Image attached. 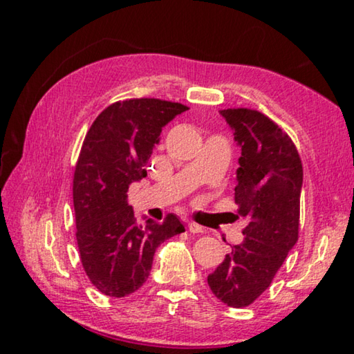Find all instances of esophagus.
Returning a JSON list of instances; mask_svg holds the SVG:
<instances>
[{"label": "esophagus", "instance_id": "1", "mask_svg": "<svg viewBox=\"0 0 354 354\" xmlns=\"http://www.w3.org/2000/svg\"><path fill=\"white\" fill-rule=\"evenodd\" d=\"M187 227H189L190 232H194V234H201V232L205 231V230H203V226H200L198 223H195V221H189Z\"/></svg>", "mask_w": 354, "mask_h": 354}]
</instances>
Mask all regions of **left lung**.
I'll use <instances>...</instances> for the list:
<instances>
[{
  "mask_svg": "<svg viewBox=\"0 0 354 354\" xmlns=\"http://www.w3.org/2000/svg\"><path fill=\"white\" fill-rule=\"evenodd\" d=\"M242 149L234 200L248 220L243 242L207 277L220 301L245 308L272 284L298 241L303 165L297 147L273 120L259 111L223 109Z\"/></svg>",
  "mask_w": 354,
  "mask_h": 354,
  "instance_id": "8db88e82",
  "label": "left lung"
}]
</instances>
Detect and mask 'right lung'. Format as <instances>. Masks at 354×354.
<instances>
[{"mask_svg": "<svg viewBox=\"0 0 354 354\" xmlns=\"http://www.w3.org/2000/svg\"><path fill=\"white\" fill-rule=\"evenodd\" d=\"M187 109L158 98L117 101L87 131L73 176L76 241L84 272L107 297L122 298L142 287L156 248L185 231L175 214L162 223L137 225L128 189L147 176L162 128Z\"/></svg>", "mask_w": 354, "mask_h": 354, "instance_id": "1", "label": "right lung"}]
</instances>
